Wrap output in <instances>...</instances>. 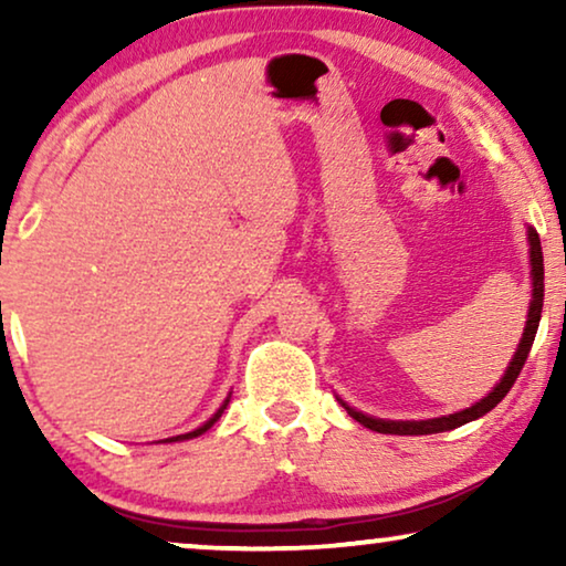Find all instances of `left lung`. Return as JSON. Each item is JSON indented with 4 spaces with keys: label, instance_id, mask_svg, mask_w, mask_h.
Instances as JSON below:
<instances>
[{
    "label": "left lung",
    "instance_id": "8db88e82",
    "mask_svg": "<svg viewBox=\"0 0 566 566\" xmlns=\"http://www.w3.org/2000/svg\"><path fill=\"white\" fill-rule=\"evenodd\" d=\"M528 242H531V275H533V301H531V308H528V322H525L523 339H521V345H517V353H515L513 363H510L505 376H502V381L494 386V391L490 394V397L476 401L474 407L463 409V412H455V415H448V417H436V420H420V422L376 420V417L355 412L353 407H347L343 401L347 415H350L353 420H358L360 424H366L368 430H376V432H391V436H430V432H446V430L461 428V424H467L471 420H476V417L492 412V409L507 397V391L513 389L515 378L521 376L525 360H528L533 339H536L538 322H541V308H544V252H541V239L536 234V229H528Z\"/></svg>",
    "mask_w": 566,
    "mask_h": 566
}]
</instances>
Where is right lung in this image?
I'll return each mask as SVG.
<instances>
[{"mask_svg": "<svg viewBox=\"0 0 566 566\" xmlns=\"http://www.w3.org/2000/svg\"><path fill=\"white\" fill-rule=\"evenodd\" d=\"M227 405H229V399H227V401H223V405H221V409H219V412H216V415L211 417V420H208V422L203 424V428L192 430V432H188V436H177V438H169V443H172V440H185V438H198V436H203V432H206L208 428H211V424H213L216 420H219V417H221V412H223V409H227Z\"/></svg>", "mask_w": 566, "mask_h": 566, "instance_id": "obj_1", "label": "right lung"}]
</instances>
